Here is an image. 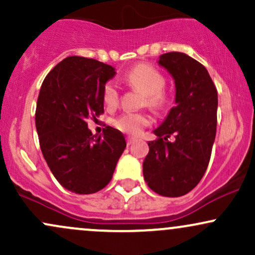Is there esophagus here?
Here are the masks:
<instances>
[{"instance_id": "34e87169", "label": "esophagus", "mask_w": 255, "mask_h": 255, "mask_svg": "<svg viewBox=\"0 0 255 255\" xmlns=\"http://www.w3.org/2000/svg\"><path fill=\"white\" fill-rule=\"evenodd\" d=\"M136 141V137H133V136H128L127 137V145H131L133 142Z\"/></svg>"}]
</instances>
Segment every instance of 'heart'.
<instances>
[{"label": "heart", "instance_id": "heart-1", "mask_svg": "<svg viewBox=\"0 0 255 255\" xmlns=\"http://www.w3.org/2000/svg\"><path fill=\"white\" fill-rule=\"evenodd\" d=\"M127 83L141 91L145 95L144 103L148 107L159 109L166 103V97L162 90L165 86V79L152 66L139 64L126 74ZM104 103L109 108L115 107L119 102V90L114 83L105 84L103 89ZM150 124V118L142 113H125L114 120L118 129L128 134H139L142 128Z\"/></svg>", "mask_w": 255, "mask_h": 255}]
</instances>
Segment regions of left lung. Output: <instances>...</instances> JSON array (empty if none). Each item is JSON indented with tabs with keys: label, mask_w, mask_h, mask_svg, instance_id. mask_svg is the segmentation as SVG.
<instances>
[{
	"label": "left lung",
	"mask_w": 255,
	"mask_h": 255,
	"mask_svg": "<svg viewBox=\"0 0 255 255\" xmlns=\"http://www.w3.org/2000/svg\"><path fill=\"white\" fill-rule=\"evenodd\" d=\"M158 64L175 81V107L153 130L142 163L144 178L163 197H181L203 178L217 128V90L200 62L183 52L159 56ZM174 136L172 142L167 137Z\"/></svg>",
	"instance_id": "left-lung-1"
}]
</instances>
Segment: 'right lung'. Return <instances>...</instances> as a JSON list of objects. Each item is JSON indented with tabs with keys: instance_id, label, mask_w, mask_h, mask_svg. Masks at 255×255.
I'll list each match as a JSON object with an SVG mask.
<instances>
[{
	"instance_id": "right-lung-1",
	"label": "right lung",
	"mask_w": 255,
	"mask_h": 255,
	"mask_svg": "<svg viewBox=\"0 0 255 255\" xmlns=\"http://www.w3.org/2000/svg\"><path fill=\"white\" fill-rule=\"evenodd\" d=\"M114 67L92 58L69 56L44 79L37 101L40 150L55 178L77 194H92L110 182L126 148L119 129L93 135L86 120L104 113L103 89Z\"/></svg>"
}]
</instances>
